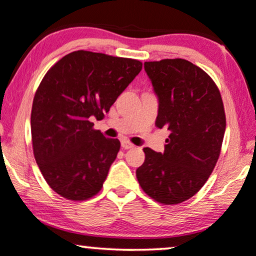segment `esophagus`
<instances>
[{"mask_svg": "<svg viewBox=\"0 0 256 256\" xmlns=\"http://www.w3.org/2000/svg\"><path fill=\"white\" fill-rule=\"evenodd\" d=\"M122 147L124 148V150H132L134 146L132 144V143L128 142V141H122Z\"/></svg>", "mask_w": 256, "mask_h": 256, "instance_id": "esophagus-1", "label": "esophagus"}]
</instances>
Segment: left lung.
<instances>
[{
    "instance_id": "8db88e82",
    "label": "left lung",
    "mask_w": 256,
    "mask_h": 256,
    "mask_svg": "<svg viewBox=\"0 0 256 256\" xmlns=\"http://www.w3.org/2000/svg\"><path fill=\"white\" fill-rule=\"evenodd\" d=\"M159 100L156 125L170 130L164 153L143 148L140 186L162 204H178L204 186L214 170L226 128L222 98L212 78L181 58L146 62Z\"/></svg>"
}]
</instances>
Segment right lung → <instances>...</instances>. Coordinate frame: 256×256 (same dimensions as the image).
Returning a JSON list of instances; mask_svg holds the SVG:
<instances>
[{"label": "right lung", "instance_id": "right-lung-1", "mask_svg": "<svg viewBox=\"0 0 256 256\" xmlns=\"http://www.w3.org/2000/svg\"><path fill=\"white\" fill-rule=\"evenodd\" d=\"M141 69L136 60L75 50L42 78L32 109V150L60 196L81 202L103 187L120 142L94 130L91 118L102 119Z\"/></svg>", "mask_w": 256, "mask_h": 256}]
</instances>
